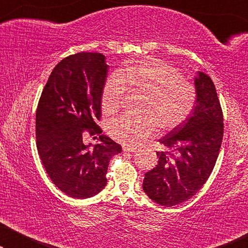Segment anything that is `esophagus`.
<instances>
[{
    "instance_id": "1",
    "label": "esophagus",
    "mask_w": 248,
    "mask_h": 248,
    "mask_svg": "<svg viewBox=\"0 0 248 248\" xmlns=\"http://www.w3.org/2000/svg\"><path fill=\"white\" fill-rule=\"evenodd\" d=\"M123 151H124V152H128V154H130V152H135V151H137V148H134V147H128V145H124V147H123Z\"/></svg>"
}]
</instances>
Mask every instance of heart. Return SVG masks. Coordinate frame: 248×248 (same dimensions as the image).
I'll return each instance as SVG.
<instances>
[{"instance_id": "1", "label": "heart", "mask_w": 248, "mask_h": 248, "mask_svg": "<svg viewBox=\"0 0 248 248\" xmlns=\"http://www.w3.org/2000/svg\"><path fill=\"white\" fill-rule=\"evenodd\" d=\"M127 88L147 94L144 116L124 114L108 123V133L125 145L137 147L162 130H172L192 113L196 91L174 66L158 60H144L108 77L101 93V108L113 114L121 106Z\"/></svg>"}]
</instances>
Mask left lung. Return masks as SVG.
I'll return each mask as SVG.
<instances>
[{
	"label": "left lung",
	"mask_w": 248,
	"mask_h": 248,
	"mask_svg": "<svg viewBox=\"0 0 248 248\" xmlns=\"http://www.w3.org/2000/svg\"><path fill=\"white\" fill-rule=\"evenodd\" d=\"M194 87L192 113L159 140L166 149L157 152L158 165L144 175V193L160 205H177L191 199L208 181L219 155L223 118L216 87L201 71Z\"/></svg>",
	"instance_id": "1"
}]
</instances>
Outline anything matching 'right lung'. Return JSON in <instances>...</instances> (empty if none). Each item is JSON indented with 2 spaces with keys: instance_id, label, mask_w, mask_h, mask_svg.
Wrapping results in <instances>:
<instances>
[{
  "instance_id": "add662e5",
  "label": "right lung",
  "mask_w": 248,
  "mask_h": 248,
  "mask_svg": "<svg viewBox=\"0 0 248 248\" xmlns=\"http://www.w3.org/2000/svg\"><path fill=\"white\" fill-rule=\"evenodd\" d=\"M107 72L103 54L67 56L54 67L37 107V149L44 168L56 187L74 199L103 191L110 159L122 151L96 124ZM84 130L99 135L100 143L84 145Z\"/></svg>"
}]
</instances>
